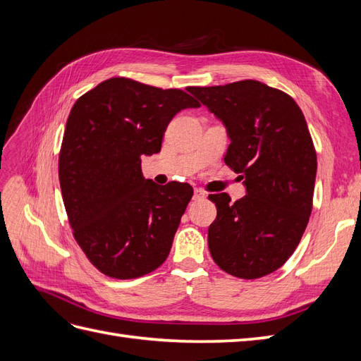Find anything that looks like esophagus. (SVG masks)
<instances>
[{
  "mask_svg": "<svg viewBox=\"0 0 361 361\" xmlns=\"http://www.w3.org/2000/svg\"><path fill=\"white\" fill-rule=\"evenodd\" d=\"M194 200H204L206 199V192L200 188H195L194 190V195H192Z\"/></svg>",
  "mask_w": 361,
  "mask_h": 361,
  "instance_id": "1",
  "label": "esophagus"
}]
</instances>
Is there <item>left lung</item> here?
I'll return each mask as SVG.
<instances>
[{"label":"left lung","instance_id":"1","mask_svg":"<svg viewBox=\"0 0 361 361\" xmlns=\"http://www.w3.org/2000/svg\"><path fill=\"white\" fill-rule=\"evenodd\" d=\"M188 90L224 122L232 140L224 162L247 187L233 203L209 194L211 256L231 276H268L292 256L312 214L318 161L304 114L288 93L255 80Z\"/></svg>","mask_w":361,"mask_h":361}]
</instances>
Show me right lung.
I'll return each instance as SVG.
<instances>
[{"label": "right lung", "instance_id": "obj_1", "mask_svg": "<svg viewBox=\"0 0 361 361\" xmlns=\"http://www.w3.org/2000/svg\"><path fill=\"white\" fill-rule=\"evenodd\" d=\"M200 106L180 89L116 76L73 104L59 155V178L75 241L102 274L137 279L167 259L188 183L143 178L141 157L161 150L170 120Z\"/></svg>", "mask_w": 361, "mask_h": 361}]
</instances>
